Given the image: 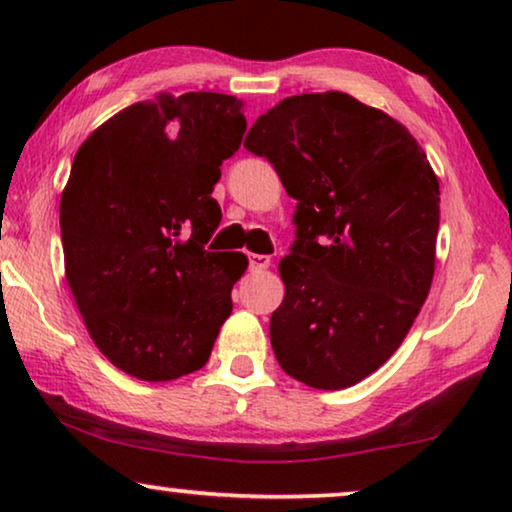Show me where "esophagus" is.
Listing matches in <instances>:
<instances>
[{"label": "esophagus", "instance_id": "esophagus-1", "mask_svg": "<svg viewBox=\"0 0 512 512\" xmlns=\"http://www.w3.org/2000/svg\"><path fill=\"white\" fill-rule=\"evenodd\" d=\"M249 268L254 270V272L268 270V268H270V256H265V254H251V256H249Z\"/></svg>", "mask_w": 512, "mask_h": 512}]
</instances>
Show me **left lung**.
I'll list each match as a JSON object with an SVG mask.
<instances>
[{"instance_id":"obj_1","label":"left lung","mask_w":512,"mask_h":512,"mask_svg":"<svg viewBox=\"0 0 512 512\" xmlns=\"http://www.w3.org/2000/svg\"><path fill=\"white\" fill-rule=\"evenodd\" d=\"M244 149L268 158L298 200L270 317L279 366L307 387H352L401 347L429 296L436 172L403 123L338 90L286 97Z\"/></svg>"}]
</instances>
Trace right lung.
<instances>
[{"mask_svg": "<svg viewBox=\"0 0 512 512\" xmlns=\"http://www.w3.org/2000/svg\"><path fill=\"white\" fill-rule=\"evenodd\" d=\"M242 111L233 95L160 93L104 121L74 156L60 198L65 277L95 347L137 380L200 370L233 312L249 258L205 244Z\"/></svg>", "mask_w": 512, "mask_h": 512, "instance_id": "add662e5", "label": "right lung"}]
</instances>
